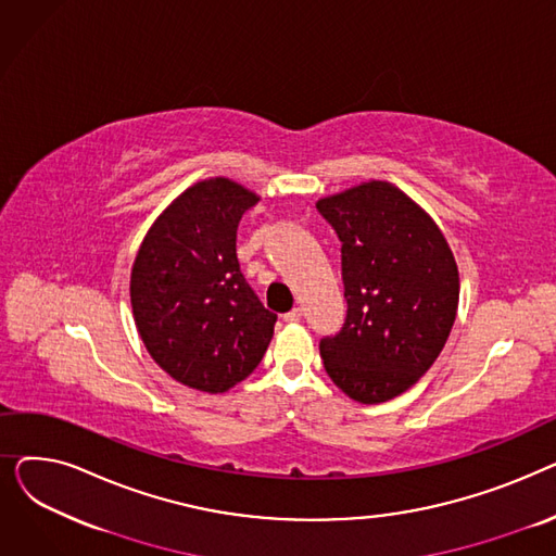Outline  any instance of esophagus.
Wrapping results in <instances>:
<instances>
[{
    "label": "esophagus",
    "mask_w": 556,
    "mask_h": 556,
    "mask_svg": "<svg viewBox=\"0 0 556 556\" xmlns=\"http://www.w3.org/2000/svg\"><path fill=\"white\" fill-rule=\"evenodd\" d=\"M283 319H286V323H300V319H302V308L288 311V313L283 315Z\"/></svg>",
    "instance_id": "esophagus-1"
}]
</instances>
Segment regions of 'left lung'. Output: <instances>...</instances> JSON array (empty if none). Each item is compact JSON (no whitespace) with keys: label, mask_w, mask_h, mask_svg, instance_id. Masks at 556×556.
Segmentation results:
<instances>
[{"label":"left lung","mask_w":556,"mask_h":556,"mask_svg":"<svg viewBox=\"0 0 556 556\" xmlns=\"http://www.w3.org/2000/svg\"><path fill=\"white\" fill-rule=\"evenodd\" d=\"M342 241L346 323L319 342L331 381L374 405L410 390L451 336L459 270L444 231L405 191L369 180L319 198Z\"/></svg>","instance_id":"obj_1"}]
</instances>
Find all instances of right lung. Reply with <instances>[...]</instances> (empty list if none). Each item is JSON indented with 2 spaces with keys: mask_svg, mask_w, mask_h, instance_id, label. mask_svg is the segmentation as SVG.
Returning a JSON list of instances; mask_svg holds the SVG:
<instances>
[{
  "mask_svg": "<svg viewBox=\"0 0 556 556\" xmlns=\"http://www.w3.org/2000/svg\"><path fill=\"white\" fill-rule=\"evenodd\" d=\"M261 200L229 178L185 189L153 220L130 270L132 317L151 358L175 381L223 394L248 378L277 315L241 275L237 229Z\"/></svg>",
  "mask_w": 556,
  "mask_h": 556,
  "instance_id": "right-lung-1",
  "label": "right lung"
}]
</instances>
